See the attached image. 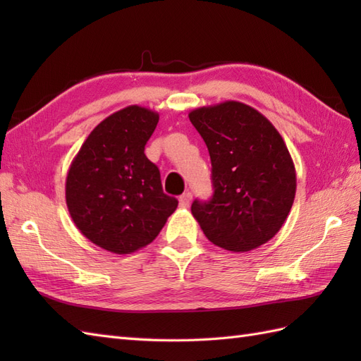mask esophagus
I'll return each mask as SVG.
<instances>
[{
  "mask_svg": "<svg viewBox=\"0 0 361 361\" xmlns=\"http://www.w3.org/2000/svg\"><path fill=\"white\" fill-rule=\"evenodd\" d=\"M190 200H192V194L190 192H185L180 197V206L181 208H189Z\"/></svg>",
  "mask_w": 361,
  "mask_h": 361,
  "instance_id": "obj_1",
  "label": "esophagus"
}]
</instances>
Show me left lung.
I'll use <instances>...</instances> for the list:
<instances>
[{
	"instance_id": "8db88e82",
	"label": "left lung",
	"mask_w": 361,
	"mask_h": 361,
	"mask_svg": "<svg viewBox=\"0 0 361 361\" xmlns=\"http://www.w3.org/2000/svg\"><path fill=\"white\" fill-rule=\"evenodd\" d=\"M189 119L212 164V198L190 206L204 235L233 252L267 243L296 194L295 164L282 136L262 113L237 101L200 106Z\"/></svg>"
}]
</instances>
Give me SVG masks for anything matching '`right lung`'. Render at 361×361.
<instances>
[{"label":"right lung","instance_id":"1","mask_svg":"<svg viewBox=\"0 0 361 361\" xmlns=\"http://www.w3.org/2000/svg\"><path fill=\"white\" fill-rule=\"evenodd\" d=\"M159 114L128 105L94 127L66 175V206L79 231L114 255L155 240L178 200L163 192L144 147Z\"/></svg>","mask_w":361,"mask_h":361}]
</instances>
